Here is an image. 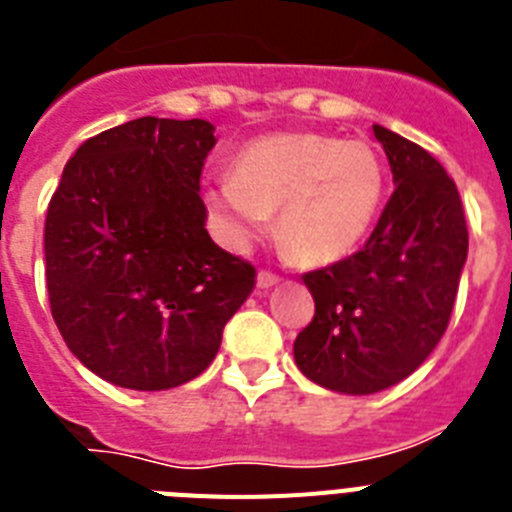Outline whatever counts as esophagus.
Instances as JSON below:
<instances>
[{
	"instance_id": "obj_1",
	"label": "esophagus",
	"mask_w": 512,
	"mask_h": 512,
	"mask_svg": "<svg viewBox=\"0 0 512 512\" xmlns=\"http://www.w3.org/2000/svg\"><path fill=\"white\" fill-rule=\"evenodd\" d=\"M256 282H259L261 289H269V287H274V284L279 282V277H277V274H274V271L261 269V271H259V277H256Z\"/></svg>"
}]
</instances>
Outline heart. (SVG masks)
Segmentation results:
<instances>
[{
	"instance_id": "1",
	"label": "heart",
	"mask_w": 512,
	"mask_h": 512,
	"mask_svg": "<svg viewBox=\"0 0 512 512\" xmlns=\"http://www.w3.org/2000/svg\"><path fill=\"white\" fill-rule=\"evenodd\" d=\"M384 187L382 158L364 140L284 133L243 148L207 200L235 246L264 235L279 210L284 241L307 264H333L372 230Z\"/></svg>"
}]
</instances>
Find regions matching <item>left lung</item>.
<instances>
[{
    "mask_svg": "<svg viewBox=\"0 0 512 512\" xmlns=\"http://www.w3.org/2000/svg\"><path fill=\"white\" fill-rule=\"evenodd\" d=\"M395 192L364 248L302 274L315 315L295 341L312 382L372 395L413 374L449 328L469 233L459 189L431 153L374 125Z\"/></svg>",
    "mask_w": 512,
    "mask_h": 512,
    "instance_id": "1",
    "label": "left lung"
}]
</instances>
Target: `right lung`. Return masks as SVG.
<instances>
[{"label":"right lung","mask_w":512,"mask_h":512,"mask_svg":"<svg viewBox=\"0 0 512 512\" xmlns=\"http://www.w3.org/2000/svg\"><path fill=\"white\" fill-rule=\"evenodd\" d=\"M207 120L140 117L84 140L45 215V287L63 341L97 377L169 390L202 374L256 284L205 228Z\"/></svg>","instance_id":"right-lung-1"}]
</instances>
